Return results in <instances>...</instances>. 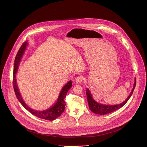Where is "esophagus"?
<instances>
[{
  "instance_id": "34e87169",
  "label": "esophagus",
  "mask_w": 147,
  "mask_h": 147,
  "mask_svg": "<svg viewBox=\"0 0 147 147\" xmlns=\"http://www.w3.org/2000/svg\"><path fill=\"white\" fill-rule=\"evenodd\" d=\"M83 80V78H82V76H79L78 77H77L76 79H75V82L77 83V84H80Z\"/></svg>"
}]
</instances>
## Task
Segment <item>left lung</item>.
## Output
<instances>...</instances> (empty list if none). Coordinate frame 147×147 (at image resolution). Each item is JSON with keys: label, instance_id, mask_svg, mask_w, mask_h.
<instances>
[{"label": "left lung", "instance_id": "8db88e82", "mask_svg": "<svg viewBox=\"0 0 147 147\" xmlns=\"http://www.w3.org/2000/svg\"><path fill=\"white\" fill-rule=\"evenodd\" d=\"M135 85H136V78H135L133 88H132L130 94H129V96L127 97L126 100L124 101L121 104L113 105H105V104H102L97 102L96 101H95L93 99V97L89 89L88 88H86V94L87 100H88L89 107L90 110L95 114H100V115H105V114L110 113L113 111H114L121 108L122 107H123L124 105L126 104V102L128 101V100L132 96V94L134 92Z\"/></svg>", "mask_w": 147, "mask_h": 147}]
</instances>
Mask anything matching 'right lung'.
<instances>
[{
	"mask_svg": "<svg viewBox=\"0 0 147 147\" xmlns=\"http://www.w3.org/2000/svg\"><path fill=\"white\" fill-rule=\"evenodd\" d=\"M29 45L28 41H26L24 42L19 50L15 59L14 62V66H13V84L15 94L17 98L21 103V105L24 106V107L29 111L31 114L34 115V116L43 119L49 120V121H54L58 118L63 113L64 111L65 102V98L68 90L72 87V82L71 80L68 81V83L64 85L63 88H62L59 96L55 102V103L51 107L48 109H46L43 110H34L30 107H29L28 105L26 104L25 101H24L21 94L19 92V89L18 88V85L17 84L16 79V74H17L19 66L20 63L21 62L22 58L25 52V50Z\"/></svg>",
	"mask_w": 147,
	"mask_h": 147,
	"instance_id": "add662e5",
	"label": "right lung"
}]
</instances>
